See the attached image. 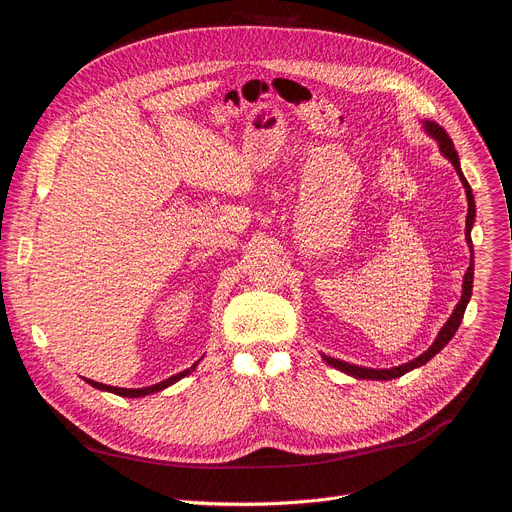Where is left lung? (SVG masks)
<instances>
[{
  "instance_id": "8db88e82",
  "label": "left lung",
  "mask_w": 512,
  "mask_h": 512,
  "mask_svg": "<svg viewBox=\"0 0 512 512\" xmlns=\"http://www.w3.org/2000/svg\"><path fill=\"white\" fill-rule=\"evenodd\" d=\"M426 130H428V132L438 140L440 150H442V155H444L450 163L455 165V169H457V173H459V177H461V182H463V186H465L467 202H469L467 223H465V237H467V244H469V248H471V252H473V246H471V227H473V219H475V200H473L471 186L467 184V179H465V175H463V171H461L459 155H457V150H455V144H453V140H450V136L446 134V130H444L442 126H438L436 122H426ZM471 289H473V254H471V264H469L467 273H465L461 302L457 304V308H455L453 316H450V318H448V322L442 326V330L438 333V337H436L434 345H432L426 353H422V355H419L417 359H413V362H409V364H405V366L390 368V370H368V368H359V366H351V364L339 362V359H335V357H328V355H324V359H326V362H328L330 366H335L337 370H341V372H345V374H349V376H355V378H370V380H393V378H399V376H403V374L411 372L413 368H419V366H424L426 362H430V359H432V357H434V355H436V353H438V351H440V349H442L450 339L455 337L457 328H459V324H461V320H463L465 308H467V304H469Z\"/></svg>"
}]
</instances>
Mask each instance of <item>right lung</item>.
<instances>
[{"instance_id": "add662e5", "label": "right lung", "mask_w": 512, "mask_h": 512, "mask_svg": "<svg viewBox=\"0 0 512 512\" xmlns=\"http://www.w3.org/2000/svg\"><path fill=\"white\" fill-rule=\"evenodd\" d=\"M194 366H196V364H194ZM194 366L188 368V370H184V372L175 374V376H171V378H167V380H163V382H159V384H155V386H144V388H117V386H107V384H101V382H95V380H88V378H86V382L93 384V386L99 388V390H109V393H115V395H119V397H144V395H150V393H157V390H163L165 386L177 382L179 378L188 376V374L194 370Z\"/></svg>"}]
</instances>
